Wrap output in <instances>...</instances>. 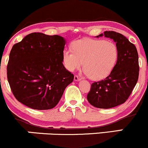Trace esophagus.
Returning a JSON list of instances; mask_svg holds the SVG:
<instances>
[{
	"label": "esophagus",
	"instance_id": "34e87169",
	"mask_svg": "<svg viewBox=\"0 0 148 148\" xmlns=\"http://www.w3.org/2000/svg\"><path fill=\"white\" fill-rule=\"evenodd\" d=\"M81 79L80 77H79V76L75 75L74 76V81H80Z\"/></svg>",
	"mask_w": 148,
	"mask_h": 148
}]
</instances>
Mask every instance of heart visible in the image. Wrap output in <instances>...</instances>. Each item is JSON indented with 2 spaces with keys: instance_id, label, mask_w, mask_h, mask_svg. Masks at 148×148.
Instances as JSON below:
<instances>
[{
  "instance_id": "heart-1",
  "label": "heart",
  "mask_w": 148,
  "mask_h": 148,
  "mask_svg": "<svg viewBox=\"0 0 148 148\" xmlns=\"http://www.w3.org/2000/svg\"><path fill=\"white\" fill-rule=\"evenodd\" d=\"M72 49L64 52L65 67L74 71L84 64L85 74L93 80L106 77L119 58V49L116 45L103 40L85 38L77 40L72 44Z\"/></svg>"
}]
</instances>
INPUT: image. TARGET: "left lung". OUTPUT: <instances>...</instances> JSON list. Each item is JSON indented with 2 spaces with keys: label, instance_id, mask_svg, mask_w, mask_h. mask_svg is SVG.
Instances as JSON below:
<instances>
[{
  "label": "left lung",
  "instance_id": "obj_1",
  "mask_svg": "<svg viewBox=\"0 0 148 148\" xmlns=\"http://www.w3.org/2000/svg\"><path fill=\"white\" fill-rule=\"evenodd\" d=\"M103 35L116 43L119 58L106 78L91 84L87 100L96 108H111L126 101L136 86L139 76L138 54L136 46L122 34L105 31L96 37Z\"/></svg>",
  "mask_w": 148,
  "mask_h": 148
}]
</instances>
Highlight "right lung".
<instances>
[{"instance_id":"add662e5","label":"right lung","mask_w":148,"mask_h":148,"mask_svg":"<svg viewBox=\"0 0 148 148\" xmlns=\"http://www.w3.org/2000/svg\"><path fill=\"white\" fill-rule=\"evenodd\" d=\"M64 45L61 36L33 32L12 46L7 77L18 101L36 110L56 106L74 80L62 63Z\"/></svg>"}]
</instances>
